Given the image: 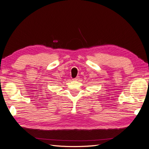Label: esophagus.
<instances>
[{
	"mask_svg": "<svg viewBox=\"0 0 149 149\" xmlns=\"http://www.w3.org/2000/svg\"><path fill=\"white\" fill-rule=\"evenodd\" d=\"M79 79V76H77V77H76L75 78L73 79V80H74V81H77V80H78Z\"/></svg>",
	"mask_w": 149,
	"mask_h": 149,
	"instance_id": "esophagus-1",
	"label": "esophagus"
}]
</instances>
